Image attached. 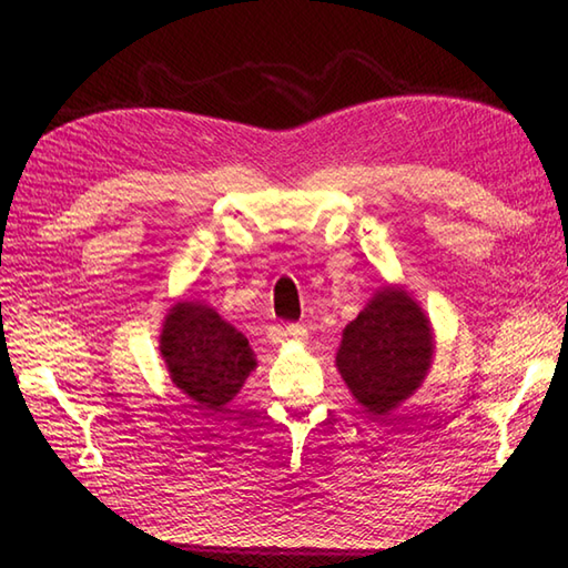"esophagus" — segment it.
Listing matches in <instances>:
<instances>
[{
    "instance_id": "34e87169",
    "label": "esophagus",
    "mask_w": 568,
    "mask_h": 568,
    "mask_svg": "<svg viewBox=\"0 0 568 568\" xmlns=\"http://www.w3.org/2000/svg\"><path fill=\"white\" fill-rule=\"evenodd\" d=\"M285 334L291 336V339H295V342H305V336H307V329L303 327V324H287V329H285Z\"/></svg>"
}]
</instances>
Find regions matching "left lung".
I'll use <instances>...</instances> for the list:
<instances>
[{
	"mask_svg": "<svg viewBox=\"0 0 568 568\" xmlns=\"http://www.w3.org/2000/svg\"><path fill=\"white\" fill-rule=\"evenodd\" d=\"M434 358V329L403 285L378 287L336 348V371L366 413L383 417L425 383Z\"/></svg>",
	"mask_w": 568,
	"mask_h": 568,
	"instance_id": "8db88e82",
	"label": "left lung"
}]
</instances>
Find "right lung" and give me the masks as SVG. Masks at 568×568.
Segmentation results:
<instances>
[{
  "label": "right lung",
  "mask_w": 568,
  "mask_h": 568,
  "mask_svg": "<svg viewBox=\"0 0 568 568\" xmlns=\"http://www.w3.org/2000/svg\"><path fill=\"white\" fill-rule=\"evenodd\" d=\"M159 352L175 388L204 409L232 403L258 366L246 336L195 300H180L168 310Z\"/></svg>",
  "instance_id": "obj_1"
}]
</instances>
